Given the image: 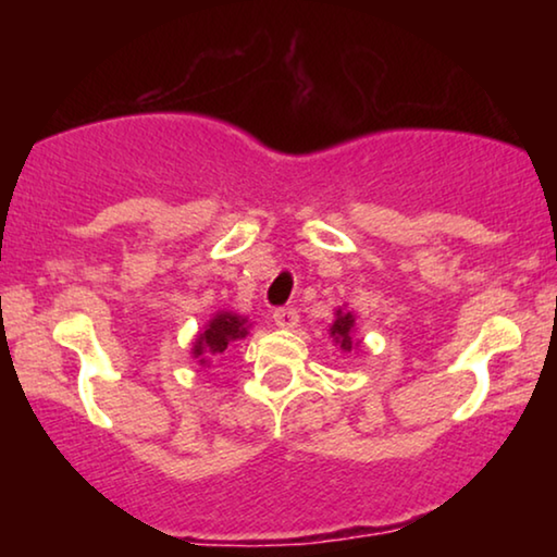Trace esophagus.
I'll use <instances>...</instances> for the list:
<instances>
[{
  "instance_id": "esophagus-1",
  "label": "esophagus",
  "mask_w": 557,
  "mask_h": 557,
  "mask_svg": "<svg viewBox=\"0 0 557 557\" xmlns=\"http://www.w3.org/2000/svg\"><path fill=\"white\" fill-rule=\"evenodd\" d=\"M272 319H275V324L280 329H295L299 324V314L295 307H280L275 309V314H272Z\"/></svg>"
}]
</instances>
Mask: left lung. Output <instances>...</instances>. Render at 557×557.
I'll return each instance as SVG.
<instances>
[{"label": "left lung", "instance_id": "obj_1", "mask_svg": "<svg viewBox=\"0 0 557 557\" xmlns=\"http://www.w3.org/2000/svg\"><path fill=\"white\" fill-rule=\"evenodd\" d=\"M354 334V314L351 312H336V322L332 324V336L336 338V344L344 348V351H351L354 346H358V342L351 338Z\"/></svg>", "mask_w": 557, "mask_h": 557}]
</instances>
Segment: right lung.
Here are the masks:
<instances>
[{
	"label": "right lung",
	"instance_id": "add662e5",
	"mask_svg": "<svg viewBox=\"0 0 557 557\" xmlns=\"http://www.w3.org/2000/svg\"><path fill=\"white\" fill-rule=\"evenodd\" d=\"M245 319L235 317V314H215L213 322L209 324V329L196 338L194 344V356L199 358L201 363H206V356L209 354H223L228 348V342H235V338L245 336Z\"/></svg>",
	"mask_w": 557,
	"mask_h": 557
}]
</instances>
